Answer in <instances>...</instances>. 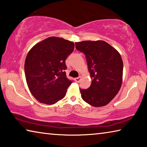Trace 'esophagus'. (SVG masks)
<instances>
[{"mask_svg": "<svg viewBox=\"0 0 147 147\" xmlns=\"http://www.w3.org/2000/svg\"><path fill=\"white\" fill-rule=\"evenodd\" d=\"M80 80H81V77H80V76L78 77V78H76L75 79V81H76L77 83H79V81H80Z\"/></svg>", "mask_w": 147, "mask_h": 147, "instance_id": "1", "label": "esophagus"}]
</instances>
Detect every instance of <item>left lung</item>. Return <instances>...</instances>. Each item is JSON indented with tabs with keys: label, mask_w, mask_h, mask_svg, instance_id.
<instances>
[{
	"label": "left lung",
	"mask_w": 147,
	"mask_h": 147,
	"mask_svg": "<svg viewBox=\"0 0 147 147\" xmlns=\"http://www.w3.org/2000/svg\"><path fill=\"white\" fill-rule=\"evenodd\" d=\"M76 48L85 55L92 78L87 89H81V97L94 107L107 105L121 87L123 62L114 47L102 40L76 42Z\"/></svg>",
	"instance_id": "left-lung-1"
}]
</instances>
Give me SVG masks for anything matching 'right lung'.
<instances>
[{
  "label": "right lung",
  "instance_id": "obj_1",
  "mask_svg": "<svg viewBox=\"0 0 147 147\" xmlns=\"http://www.w3.org/2000/svg\"><path fill=\"white\" fill-rule=\"evenodd\" d=\"M74 43L49 37L33 46L26 55L25 74L31 94L42 103L52 105L66 96L72 81L67 78L66 59Z\"/></svg>",
  "mask_w": 147,
  "mask_h": 147
}]
</instances>
